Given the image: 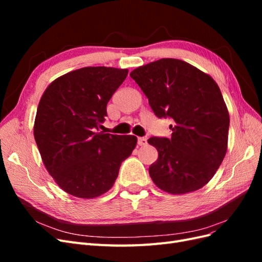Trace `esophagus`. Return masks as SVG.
<instances>
[{
    "label": "esophagus",
    "mask_w": 262,
    "mask_h": 262,
    "mask_svg": "<svg viewBox=\"0 0 262 262\" xmlns=\"http://www.w3.org/2000/svg\"><path fill=\"white\" fill-rule=\"evenodd\" d=\"M147 143V140L145 139V138H139L138 139V144L140 145V146H143V145H145Z\"/></svg>",
    "instance_id": "1"
}]
</instances>
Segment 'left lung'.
<instances>
[{
  "mask_svg": "<svg viewBox=\"0 0 262 262\" xmlns=\"http://www.w3.org/2000/svg\"><path fill=\"white\" fill-rule=\"evenodd\" d=\"M158 117H169L171 138L147 140L158 152L148 172L154 184L171 194L201 189L223 162L229 115L219 85L201 70L178 59H160L133 70Z\"/></svg>",
  "mask_w": 262,
  "mask_h": 262,
  "instance_id": "8db88e82",
  "label": "left lung"
}]
</instances>
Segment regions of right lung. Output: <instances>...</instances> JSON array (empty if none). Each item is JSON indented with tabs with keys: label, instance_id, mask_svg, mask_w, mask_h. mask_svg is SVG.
Segmentation results:
<instances>
[{
	"label": "right lung",
	"instance_id": "1",
	"mask_svg": "<svg viewBox=\"0 0 262 262\" xmlns=\"http://www.w3.org/2000/svg\"><path fill=\"white\" fill-rule=\"evenodd\" d=\"M128 69L87 67L55 78L39 101L34 137L50 176L67 193L93 199L112 189L134 136L98 132ZM98 132H96V130Z\"/></svg>",
	"mask_w": 262,
	"mask_h": 262
}]
</instances>
